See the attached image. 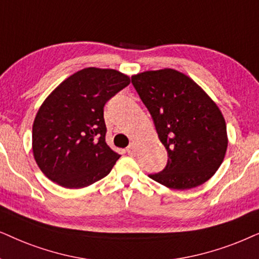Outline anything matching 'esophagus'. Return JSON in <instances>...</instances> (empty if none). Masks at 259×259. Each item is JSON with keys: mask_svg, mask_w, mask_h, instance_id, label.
<instances>
[{"mask_svg": "<svg viewBox=\"0 0 259 259\" xmlns=\"http://www.w3.org/2000/svg\"><path fill=\"white\" fill-rule=\"evenodd\" d=\"M136 151H137L136 146H135V144H134V143H132L129 147L126 148V153L129 154V155H132V156H135Z\"/></svg>", "mask_w": 259, "mask_h": 259, "instance_id": "esophagus-1", "label": "esophagus"}]
</instances>
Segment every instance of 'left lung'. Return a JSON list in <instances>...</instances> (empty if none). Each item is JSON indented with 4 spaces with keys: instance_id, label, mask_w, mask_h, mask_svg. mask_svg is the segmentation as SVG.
<instances>
[{
    "instance_id": "1",
    "label": "left lung",
    "mask_w": 259,
    "mask_h": 259,
    "mask_svg": "<svg viewBox=\"0 0 259 259\" xmlns=\"http://www.w3.org/2000/svg\"><path fill=\"white\" fill-rule=\"evenodd\" d=\"M132 82L168 153L164 169L149 178L171 189L194 188L209 180L223 163L229 142L215 103L173 68L142 72L133 75Z\"/></svg>"
}]
</instances>
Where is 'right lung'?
<instances>
[{
	"mask_svg": "<svg viewBox=\"0 0 259 259\" xmlns=\"http://www.w3.org/2000/svg\"><path fill=\"white\" fill-rule=\"evenodd\" d=\"M129 84L118 71L88 67L45 99L33 124V155L51 181L82 188L111 171L120 155L105 142L104 105Z\"/></svg>",
	"mask_w": 259,
	"mask_h": 259,
	"instance_id": "1",
	"label": "right lung"
}]
</instances>
